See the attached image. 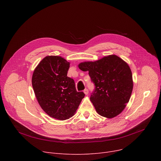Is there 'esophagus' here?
<instances>
[{"mask_svg": "<svg viewBox=\"0 0 161 161\" xmlns=\"http://www.w3.org/2000/svg\"><path fill=\"white\" fill-rule=\"evenodd\" d=\"M83 92H84V93H85L86 95H87L89 93V90L87 89H84Z\"/></svg>", "mask_w": 161, "mask_h": 161, "instance_id": "obj_1", "label": "esophagus"}]
</instances>
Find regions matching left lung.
I'll use <instances>...</instances> for the list:
<instances>
[{
  "instance_id": "1",
  "label": "left lung",
  "mask_w": 161,
  "mask_h": 161,
  "mask_svg": "<svg viewBox=\"0 0 161 161\" xmlns=\"http://www.w3.org/2000/svg\"><path fill=\"white\" fill-rule=\"evenodd\" d=\"M78 67L89 72L95 84L90 100L97 112L109 119L121 114L129 103L133 89L128 64L118 56L111 55L94 62L81 63Z\"/></svg>"
}]
</instances>
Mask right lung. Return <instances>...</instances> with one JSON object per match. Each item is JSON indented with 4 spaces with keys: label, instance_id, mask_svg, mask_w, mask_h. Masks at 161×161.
I'll use <instances>...</instances> for the list:
<instances>
[{
    "label": "right lung",
    "instance_id": "obj_1",
    "mask_svg": "<svg viewBox=\"0 0 161 161\" xmlns=\"http://www.w3.org/2000/svg\"><path fill=\"white\" fill-rule=\"evenodd\" d=\"M70 63L60 56H47L34 70L32 85L38 102L51 117L66 120L75 113L83 92L76 91L73 79L68 77Z\"/></svg>",
    "mask_w": 161,
    "mask_h": 161
}]
</instances>
